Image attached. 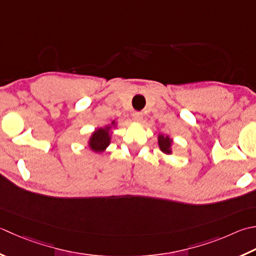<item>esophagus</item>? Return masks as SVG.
<instances>
[{"label":"esophagus","instance_id":"34e87169","mask_svg":"<svg viewBox=\"0 0 256 256\" xmlns=\"http://www.w3.org/2000/svg\"><path fill=\"white\" fill-rule=\"evenodd\" d=\"M133 118L135 120V121L141 122L142 120H143V113H141V112H134L133 113Z\"/></svg>","mask_w":256,"mask_h":256}]
</instances>
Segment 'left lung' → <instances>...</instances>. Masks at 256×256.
<instances>
[{
    "label": "left lung",
    "instance_id": "obj_1",
    "mask_svg": "<svg viewBox=\"0 0 256 256\" xmlns=\"http://www.w3.org/2000/svg\"><path fill=\"white\" fill-rule=\"evenodd\" d=\"M158 146H160V150L165 154H171L172 153V143L173 141L171 138H170V136H165V135L163 134H158Z\"/></svg>",
    "mask_w": 256,
    "mask_h": 256
}]
</instances>
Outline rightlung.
<instances>
[{
  "label": "right lung",
  "instance_id": "right-lung-1",
  "mask_svg": "<svg viewBox=\"0 0 256 256\" xmlns=\"http://www.w3.org/2000/svg\"><path fill=\"white\" fill-rule=\"evenodd\" d=\"M112 125H115V121L112 122ZM112 125H106L105 128H100L96 131H94L88 140V146L92 151L96 153H101L106 150V148L111 142V134H110V130H111Z\"/></svg>",
  "mask_w": 256,
  "mask_h": 256
}]
</instances>
